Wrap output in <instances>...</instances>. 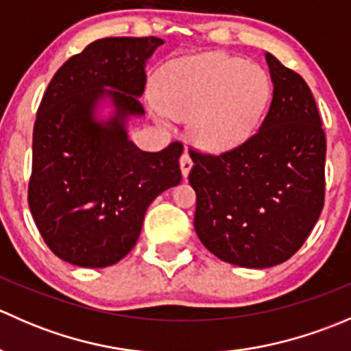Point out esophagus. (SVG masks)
Instances as JSON below:
<instances>
[{"instance_id":"1","label":"esophagus","mask_w":351,"mask_h":351,"mask_svg":"<svg viewBox=\"0 0 351 351\" xmlns=\"http://www.w3.org/2000/svg\"><path fill=\"white\" fill-rule=\"evenodd\" d=\"M193 162H192V158H190L189 154H182V158H180V168H182V175L183 178H186L190 173V169H192Z\"/></svg>"}]
</instances>
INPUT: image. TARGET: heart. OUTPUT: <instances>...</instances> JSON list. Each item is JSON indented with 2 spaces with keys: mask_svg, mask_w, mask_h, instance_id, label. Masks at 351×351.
I'll return each mask as SVG.
<instances>
[{
  "mask_svg": "<svg viewBox=\"0 0 351 351\" xmlns=\"http://www.w3.org/2000/svg\"><path fill=\"white\" fill-rule=\"evenodd\" d=\"M271 95L260 66L222 52L171 61L158 83L159 119H190V137L200 149L228 151L256 130Z\"/></svg>",
  "mask_w": 351,
  "mask_h": 351,
  "instance_id": "1",
  "label": "heart"
}]
</instances>
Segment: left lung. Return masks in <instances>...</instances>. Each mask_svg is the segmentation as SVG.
Masks as SVG:
<instances>
[{
  "instance_id": "left-lung-1",
  "label": "left lung",
  "mask_w": 351,
  "mask_h": 351,
  "mask_svg": "<svg viewBox=\"0 0 351 351\" xmlns=\"http://www.w3.org/2000/svg\"><path fill=\"white\" fill-rule=\"evenodd\" d=\"M274 95L256 134L221 156L192 153L195 232L222 261L270 268L289 260L324 205L326 137L306 81L265 52Z\"/></svg>"
}]
</instances>
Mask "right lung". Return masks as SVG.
I'll list each match as a JSON object with an SVG mask.
<instances>
[{"label": "right lung", "instance_id": "add662e5", "mask_svg": "<svg viewBox=\"0 0 351 351\" xmlns=\"http://www.w3.org/2000/svg\"><path fill=\"white\" fill-rule=\"evenodd\" d=\"M158 37L95 40L59 67L34 127L28 205L52 253L71 265L104 268L136 246L147 207L182 182L183 146L159 153L134 144L139 104Z\"/></svg>", "mask_w": 351, "mask_h": 351}]
</instances>
